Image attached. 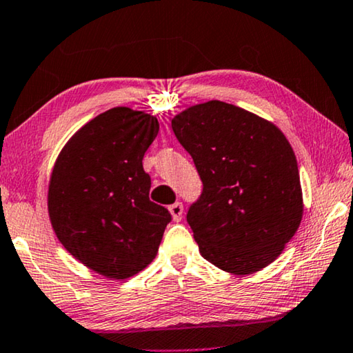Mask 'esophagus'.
Segmentation results:
<instances>
[{"label": "esophagus", "mask_w": 353, "mask_h": 353, "mask_svg": "<svg viewBox=\"0 0 353 353\" xmlns=\"http://www.w3.org/2000/svg\"><path fill=\"white\" fill-rule=\"evenodd\" d=\"M168 210H170L172 216H173V219H175V221H181L183 212H185V208H183V203L181 202L172 203V205L168 207Z\"/></svg>", "instance_id": "esophagus-1"}]
</instances>
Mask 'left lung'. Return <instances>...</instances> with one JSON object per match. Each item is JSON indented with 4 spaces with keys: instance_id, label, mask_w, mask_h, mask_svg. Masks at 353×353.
I'll return each mask as SVG.
<instances>
[{
    "instance_id": "left-lung-1",
    "label": "left lung",
    "mask_w": 353,
    "mask_h": 353,
    "mask_svg": "<svg viewBox=\"0 0 353 353\" xmlns=\"http://www.w3.org/2000/svg\"><path fill=\"white\" fill-rule=\"evenodd\" d=\"M172 129L202 181L186 214L202 256L237 275L272 263L303 216L298 162L285 135L218 100L183 111Z\"/></svg>"
}]
</instances>
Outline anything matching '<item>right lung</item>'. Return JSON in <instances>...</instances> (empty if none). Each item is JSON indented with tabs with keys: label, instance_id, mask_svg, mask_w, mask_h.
I'll return each instance as SVG.
<instances>
[{
	"label": "right lung",
	"instance_id": "right-lung-1",
	"mask_svg": "<svg viewBox=\"0 0 353 353\" xmlns=\"http://www.w3.org/2000/svg\"><path fill=\"white\" fill-rule=\"evenodd\" d=\"M157 132L154 116L111 108L76 132L50 176L49 216L59 240L110 279L145 269L172 221L165 207L150 201L141 162Z\"/></svg>",
	"mask_w": 353,
	"mask_h": 353
}]
</instances>
